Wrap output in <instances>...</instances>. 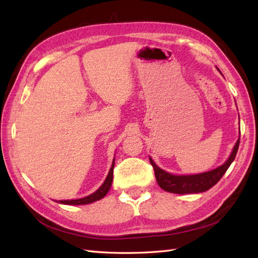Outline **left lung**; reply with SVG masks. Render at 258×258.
Masks as SVG:
<instances>
[{
	"label": "left lung",
	"instance_id": "obj_1",
	"mask_svg": "<svg viewBox=\"0 0 258 258\" xmlns=\"http://www.w3.org/2000/svg\"><path fill=\"white\" fill-rule=\"evenodd\" d=\"M239 146V138L235 144L232 154L229 155L228 160L223 164V165L216 167L215 169L208 171L201 174L194 175H174L163 171L162 168L158 167L154 161L150 157V162L154 168L155 177L160 187L164 190L169 191L174 194H193V193H202L213 187L218 180L231 166V164L235 160V156L237 154Z\"/></svg>",
	"mask_w": 258,
	"mask_h": 258
}]
</instances>
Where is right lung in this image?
Instances as JSON below:
<instances>
[{
	"label": "right lung",
	"instance_id": "obj_1",
	"mask_svg": "<svg viewBox=\"0 0 258 258\" xmlns=\"http://www.w3.org/2000/svg\"><path fill=\"white\" fill-rule=\"evenodd\" d=\"M114 164H115V160H113L112 166L109 168V172L107 174V176L104 180V183L102 184V186L98 188L94 193L83 197V199H79V200H67V201H58L57 203L59 204H65V205H85V204H91L93 202H96L98 200L103 199L104 196L107 194V191L109 190L112 186V182H113V169H114Z\"/></svg>",
	"mask_w": 258,
	"mask_h": 258
}]
</instances>
